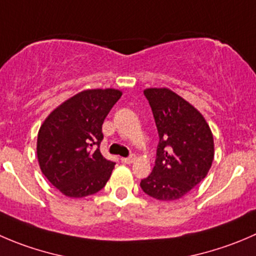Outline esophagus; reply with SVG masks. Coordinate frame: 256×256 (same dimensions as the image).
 <instances>
[{
  "label": "esophagus",
  "instance_id": "34e87169",
  "mask_svg": "<svg viewBox=\"0 0 256 256\" xmlns=\"http://www.w3.org/2000/svg\"><path fill=\"white\" fill-rule=\"evenodd\" d=\"M135 155H131L128 156V158H121V162L124 164H132L134 161H135Z\"/></svg>",
  "mask_w": 256,
  "mask_h": 256
}]
</instances>
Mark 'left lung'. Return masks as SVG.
<instances>
[{"label":"left lung","instance_id":"obj_1","mask_svg":"<svg viewBox=\"0 0 256 256\" xmlns=\"http://www.w3.org/2000/svg\"><path fill=\"white\" fill-rule=\"evenodd\" d=\"M144 95L160 140L152 172L140 186L154 199L178 200L209 172L214 160L212 132L204 116L170 88H146Z\"/></svg>","mask_w":256,"mask_h":256}]
</instances>
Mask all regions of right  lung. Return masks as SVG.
Wrapping results in <instances>:
<instances>
[{"mask_svg": "<svg viewBox=\"0 0 256 256\" xmlns=\"http://www.w3.org/2000/svg\"><path fill=\"white\" fill-rule=\"evenodd\" d=\"M115 88L84 90L57 106L37 135V158L47 180L68 198L96 194L115 162L102 156V124L121 98Z\"/></svg>", "mask_w": 256, "mask_h": 256, "instance_id": "obj_1", "label": "right lung"}]
</instances>
